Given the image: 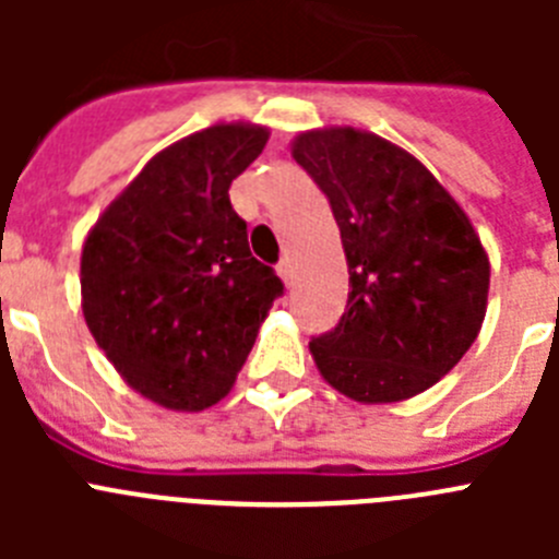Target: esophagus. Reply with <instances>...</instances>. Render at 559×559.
I'll list each match as a JSON object with an SVG mask.
<instances>
[{
	"label": "esophagus",
	"mask_w": 559,
	"mask_h": 559,
	"mask_svg": "<svg viewBox=\"0 0 559 559\" xmlns=\"http://www.w3.org/2000/svg\"><path fill=\"white\" fill-rule=\"evenodd\" d=\"M276 274L283 276V283H285V285L294 283V265H290L288 257H283V260L276 263Z\"/></svg>",
	"instance_id": "esophagus-1"
}]
</instances>
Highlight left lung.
Segmentation results:
<instances>
[{"label": "left lung", "instance_id": "left-lung-1", "mask_svg": "<svg viewBox=\"0 0 559 559\" xmlns=\"http://www.w3.org/2000/svg\"><path fill=\"white\" fill-rule=\"evenodd\" d=\"M296 165L328 195L347 254V310L310 338L330 386L394 403L451 372L487 310L490 263L426 165L355 128L299 133Z\"/></svg>", "mask_w": 559, "mask_h": 559}]
</instances>
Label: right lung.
I'll list each match as a JSON object with an SVG mask.
<instances>
[{
    "instance_id": "right-lung-1",
    "label": "right lung",
    "mask_w": 559,
    "mask_h": 559,
    "mask_svg": "<svg viewBox=\"0 0 559 559\" xmlns=\"http://www.w3.org/2000/svg\"><path fill=\"white\" fill-rule=\"evenodd\" d=\"M260 126H212L153 156L88 231L83 316L117 372L153 403L201 412L243 369L285 290L249 251L231 181L263 153Z\"/></svg>"
}]
</instances>
